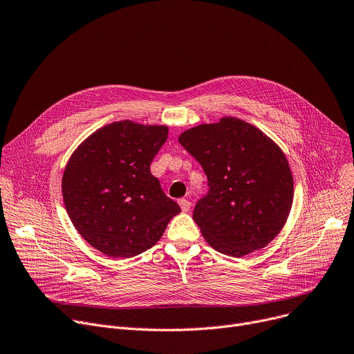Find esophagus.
Returning a JSON list of instances; mask_svg holds the SVG:
<instances>
[{"mask_svg":"<svg viewBox=\"0 0 354 354\" xmlns=\"http://www.w3.org/2000/svg\"><path fill=\"white\" fill-rule=\"evenodd\" d=\"M178 203H179V207L183 212H188L191 209V202L188 199H179Z\"/></svg>","mask_w":354,"mask_h":354,"instance_id":"34e87169","label":"esophagus"}]
</instances>
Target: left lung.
I'll return each instance as SVG.
<instances>
[{
	"instance_id": "left-lung-1",
	"label": "left lung",
	"mask_w": 354,
	"mask_h": 354,
	"mask_svg": "<svg viewBox=\"0 0 354 354\" xmlns=\"http://www.w3.org/2000/svg\"><path fill=\"white\" fill-rule=\"evenodd\" d=\"M178 140L208 178L209 191L194 209L207 243L235 258L268 245L287 222L294 196L280 146L251 123L230 116L185 130Z\"/></svg>"
}]
</instances>
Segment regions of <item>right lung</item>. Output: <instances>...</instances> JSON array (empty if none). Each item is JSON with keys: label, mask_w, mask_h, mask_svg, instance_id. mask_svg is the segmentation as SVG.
<instances>
[{"label": "right lung", "mask_w": 354, "mask_h": 354, "mask_svg": "<svg viewBox=\"0 0 354 354\" xmlns=\"http://www.w3.org/2000/svg\"><path fill=\"white\" fill-rule=\"evenodd\" d=\"M167 130L113 122L83 140L64 167L62 192L73 225L107 257L129 258L152 248L180 212L151 174Z\"/></svg>", "instance_id": "add662e5"}]
</instances>
